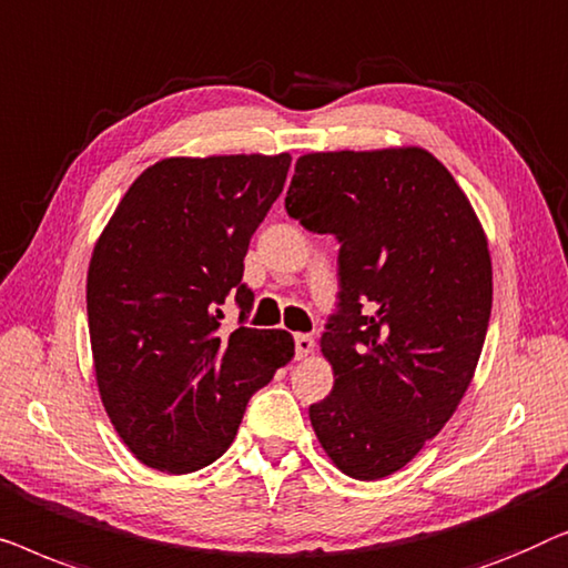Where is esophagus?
<instances>
[{
  "label": "esophagus",
  "mask_w": 568,
  "mask_h": 568,
  "mask_svg": "<svg viewBox=\"0 0 568 568\" xmlns=\"http://www.w3.org/2000/svg\"><path fill=\"white\" fill-rule=\"evenodd\" d=\"M314 337L311 334H295V357L303 361V357L314 355Z\"/></svg>",
  "instance_id": "34e87169"
}]
</instances>
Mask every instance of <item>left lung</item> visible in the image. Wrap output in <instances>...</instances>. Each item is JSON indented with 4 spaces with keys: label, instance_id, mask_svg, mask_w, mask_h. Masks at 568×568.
Here are the masks:
<instances>
[{
    "label": "left lung",
    "instance_id": "1",
    "mask_svg": "<svg viewBox=\"0 0 568 568\" xmlns=\"http://www.w3.org/2000/svg\"><path fill=\"white\" fill-rule=\"evenodd\" d=\"M285 211L339 239V311L322 334L334 388L308 406L342 474L378 481L445 427L491 316V257L466 193L427 149L314 151Z\"/></svg>",
    "mask_w": 568,
    "mask_h": 568
}]
</instances>
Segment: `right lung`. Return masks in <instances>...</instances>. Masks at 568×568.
<instances>
[{"instance_id":"obj_1","label":"right lung","mask_w":568,"mask_h":568,"mask_svg":"<svg viewBox=\"0 0 568 568\" xmlns=\"http://www.w3.org/2000/svg\"><path fill=\"white\" fill-rule=\"evenodd\" d=\"M291 154L170 156L143 170L87 270L94 378L115 433L143 466L190 474L234 443L246 402L293 361L285 329L221 332L244 318L250 239L283 193Z\"/></svg>"}]
</instances>
